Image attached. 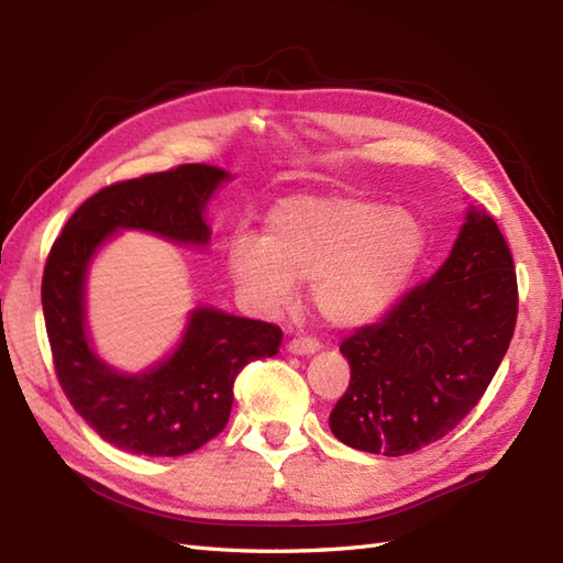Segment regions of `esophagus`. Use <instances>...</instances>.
<instances>
[{
    "label": "esophagus",
    "mask_w": 563,
    "mask_h": 563,
    "mask_svg": "<svg viewBox=\"0 0 563 563\" xmlns=\"http://www.w3.org/2000/svg\"><path fill=\"white\" fill-rule=\"evenodd\" d=\"M288 351L297 353V355H309L319 351V341L312 336H297L288 343Z\"/></svg>",
    "instance_id": "1"
}]
</instances>
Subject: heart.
Masks as SVG:
<instances>
[{
    "mask_svg": "<svg viewBox=\"0 0 563 563\" xmlns=\"http://www.w3.org/2000/svg\"><path fill=\"white\" fill-rule=\"evenodd\" d=\"M428 254L413 212L343 196L288 198L268 212L263 239L236 234L227 251L236 288L263 309L292 302L312 283L317 312L353 329L387 314Z\"/></svg>",
    "mask_w": 563,
    "mask_h": 563,
    "instance_id": "heart-1",
    "label": "heart"
}]
</instances>
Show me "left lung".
I'll list each match as a JSON object with an SVG mask.
<instances>
[{
  "mask_svg": "<svg viewBox=\"0 0 563 563\" xmlns=\"http://www.w3.org/2000/svg\"><path fill=\"white\" fill-rule=\"evenodd\" d=\"M516 321L512 254L492 214L472 210L433 278L343 339L351 382L331 433L385 457L445 438L492 385Z\"/></svg>",
  "mask_w": 563,
  "mask_h": 563,
  "instance_id": "left-lung-1",
  "label": "left lung"
}]
</instances>
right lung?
Segmentation results:
<instances>
[{
    "mask_svg": "<svg viewBox=\"0 0 563 563\" xmlns=\"http://www.w3.org/2000/svg\"><path fill=\"white\" fill-rule=\"evenodd\" d=\"M224 178L218 166L181 164L106 186L75 210L47 254L41 300L57 382L84 421L125 452L178 457L202 448L230 421L236 375L280 351V327L218 309H196L176 353L145 375H118L89 349L84 273L93 251L115 230L206 244L202 208Z\"/></svg>",
    "mask_w": 563,
    "mask_h": 563,
    "instance_id": "obj_1",
    "label": "right lung"
}]
</instances>
